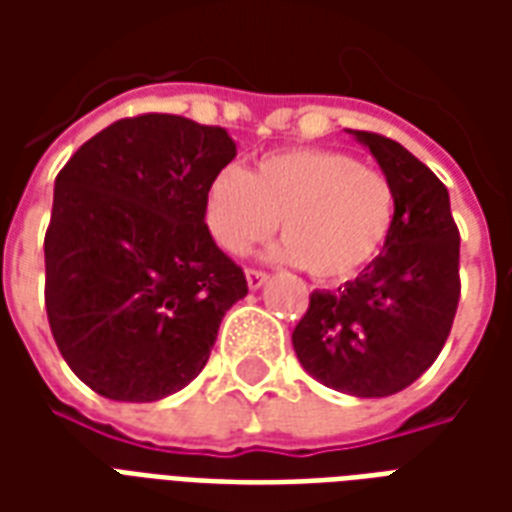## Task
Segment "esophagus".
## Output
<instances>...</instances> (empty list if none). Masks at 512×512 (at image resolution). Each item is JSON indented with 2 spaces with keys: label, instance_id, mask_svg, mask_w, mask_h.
<instances>
[{
  "label": "esophagus",
  "instance_id": "obj_1",
  "mask_svg": "<svg viewBox=\"0 0 512 512\" xmlns=\"http://www.w3.org/2000/svg\"><path fill=\"white\" fill-rule=\"evenodd\" d=\"M268 282V274L266 271H260V268H246V285L252 290L263 288Z\"/></svg>",
  "mask_w": 512,
  "mask_h": 512
}]
</instances>
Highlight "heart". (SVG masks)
Instances as JSON below:
<instances>
[{
	"instance_id": "b5f03b06",
	"label": "heart",
	"mask_w": 512,
	"mask_h": 512,
	"mask_svg": "<svg viewBox=\"0 0 512 512\" xmlns=\"http://www.w3.org/2000/svg\"><path fill=\"white\" fill-rule=\"evenodd\" d=\"M395 213V186L381 169L323 147L274 150L246 175L222 169L205 194V222L224 252L244 255L263 244L279 219V257L329 282L376 260Z\"/></svg>"
}]
</instances>
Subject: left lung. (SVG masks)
<instances>
[{
  "label": "left lung",
  "instance_id": "obj_1",
  "mask_svg": "<svg viewBox=\"0 0 512 512\" xmlns=\"http://www.w3.org/2000/svg\"><path fill=\"white\" fill-rule=\"evenodd\" d=\"M351 134L395 186V227L359 277L312 293L293 348L323 386L386 397L414 384L450 337L461 299V235L447 186L417 156L389 136Z\"/></svg>",
  "mask_w": 512,
  "mask_h": 512
}]
</instances>
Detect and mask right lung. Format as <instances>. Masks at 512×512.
Returning <instances> with one entry per match:
<instances>
[{"instance_id":"add662e5","label":"right lung","mask_w":512,"mask_h":512,"mask_svg":"<svg viewBox=\"0 0 512 512\" xmlns=\"http://www.w3.org/2000/svg\"><path fill=\"white\" fill-rule=\"evenodd\" d=\"M235 158L219 126L136 115L87 139L54 183L46 315L98 395L150 403L200 376L246 277L205 224L211 180Z\"/></svg>"}]
</instances>
